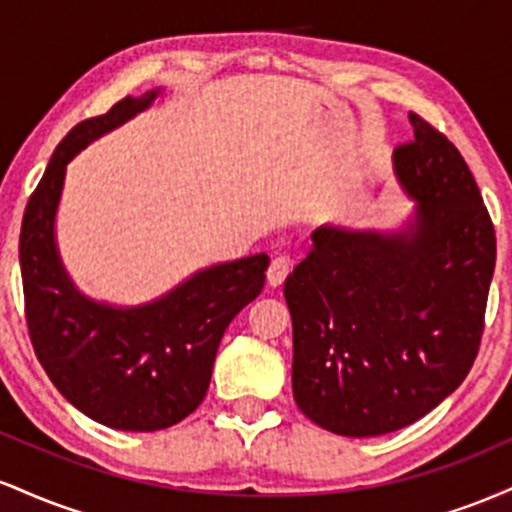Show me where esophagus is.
<instances>
[{
  "instance_id": "34e87169",
  "label": "esophagus",
  "mask_w": 512,
  "mask_h": 512,
  "mask_svg": "<svg viewBox=\"0 0 512 512\" xmlns=\"http://www.w3.org/2000/svg\"><path fill=\"white\" fill-rule=\"evenodd\" d=\"M291 272V260L286 255H276L272 264H269L267 269V281L269 286H279L281 281L286 279V274Z\"/></svg>"
}]
</instances>
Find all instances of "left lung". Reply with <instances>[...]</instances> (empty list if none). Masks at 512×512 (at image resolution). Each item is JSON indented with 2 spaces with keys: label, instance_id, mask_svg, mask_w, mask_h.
Instances as JSON below:
<instances>
[{
  "label": "left lung",
  "instance_id": "8db88e82",
  "mask_svg": "<svg viewBox=\"0 0 512 512\" xmlns=\"http://www.w3.org/2000/svg\"><path fill=\"white\" fill-rule=\"evenodd\" d=\"M392 161L416 202L399 233L320 226L286 276L293 399L327 431L383 436L455 392L484 334L496 233L460 151L409 113Z\"/></svg>",
  "mask_w": 512,
  "mask_h": 512
}]
</instances>
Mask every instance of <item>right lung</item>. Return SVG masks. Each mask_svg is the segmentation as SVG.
Returning <instances> with one entry per match:
<instances>
[{
	"mask_svg": "<svg viewBox=\"0 0 512 512\" xmlns=\"http://www.w3.org/2000/svg\"><path fill=\"white\" fill-rule=\"evenodd\" d=\"M158 93L122 98L57 144L19 238L26 322L40 366L76 409L117 431H161L202 404L223 332L260 296L269 267L264 252L214 264L137 308L91 301L64 272L55 214L67 163L149 108Z\"/></svg>",
	"mask_w": 512,
	"mask_h": 512,
	"instance_id": "1",
	"label": "right lung"
}]
</instances>
